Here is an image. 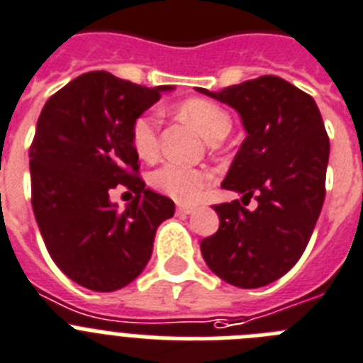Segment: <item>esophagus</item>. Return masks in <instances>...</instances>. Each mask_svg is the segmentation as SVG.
I'll return each mask as SVG.
<instances>
[{
  "label": "esophagus",
  "mask_w": 363,
  "mask_h": 363,
  "mask_svg": "<svg viewBox=\"0 0 363 363\" xmlns=\"http://www.w3.org/2000/svg\"><path fill=\"white\" fill-rule=\"evenodd\" d=\"M177 212L181 213V216H190V213L195 212V208H191V206H179Z\"/></svg>",
  "instance_id": "esophagus-1"
}]
</instances>
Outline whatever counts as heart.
Wrapping results in <instances>:
<instances>
[{"label":"heart","instance_id":"1","mask_svg":"<svg viewBox=\"0 0 363 363\" xmlns=\"http://www.w3.org/2000/svg\"><path fill=\"white\" fill-rule=\"evenodd\" d=\"M184 118L194 122L208 143H219L230 133L232 121L228 113L217 104L203 99L186 100L179 107ZM131 143L143 159H153L159 151V116L155 113L140 115L131 128ZM212 175L203 168H190L184 164L166 162L151 173V186L160 194L168 195L179 203H195L203 190L210 184Z\"/></svg>","mask_w":363,"mask_h":363}]
</instances>
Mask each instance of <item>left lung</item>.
Instances as JSON below:
<instances>
[{
	"label": "left lung",
	"mask_w": 363,
	"mask_h": 363,
	"mask_svg": "<svg viewBox=\"0 0 363 363\" xmlns=\"http://www.w3.org/2000/svg\"><path fill=\"white\" fill-rule=\"evenodd\" d=\"M195 89L234 107L247 131L220 184L242 197L213 206L219 230L201 241L203 257L230 285H269L298 263L325 199L329 137L320 109L279 77ZM250 199L254 211L244 208Z\"/></svg>",
	"instance_id": "8db88e82"
}]
</instances>
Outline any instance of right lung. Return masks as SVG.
Instances as JSON below:
<instances>
[{
  "instance_id": "obj_1",
  "label": "right lung",
  "mask_w": 363,
  "mask_h": 363,
  "mask_svg": "<svg viewBox=\"0 0 363 363\" xmlns=\"http://www.w3.org/2000/svg\"><path fill=\"white\" fill-rule=\"evenodd\" d=\"M173 86L144 87L106 71L69 82L43 106L30 146L33 210L58 269L89 291L113 292L143 272L175 204L138 177L131 128ZM135 199L121 211L108 191Z\"/></svg>"
}]
</instances>
